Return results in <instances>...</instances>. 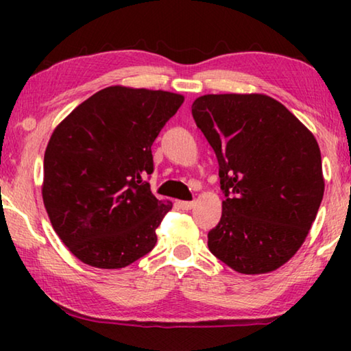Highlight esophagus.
I'll return each mask as SVG.
<instances>
[{
  "instance_id": "obj_1",
  "label": "esophagus",
  "mask_w": 351,
  "mask_h": 351,
  "mask_svg": "<svg viewBox=\"0 0 351 351\" xmlns=\"http://www.w3.org/2000/svg\"><path fill=\"white\" fill-rule=\"evenodd\" d=\"M178 204H180V207H181L182 210H190L193 207L195 203H193V201H180V203H178Z\"/></svg>"
}]
</instances>
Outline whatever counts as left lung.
Here are the masks:
<instances>
[{
  "mask_svg": "<svg viewBox=\"0 0 351 351\" xmlns=\"http://www.w3.org/2000/svg\"><path fill=\"white\" fill-rule=\"evenodd\" d=\"M192 116L217 154L224 193L221 219L207 234L210 252L241 274L280 268L305 241L324 198L316 139L263 94H207Z\"/></svg>",
  "mask_w": 351,
  "mask_h": 351,
  "instance_id": "1",
  "label": "left lung"
}]
</instances>
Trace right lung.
<instances>
[{
	"label": "right lung",
	"mask_w": 351,
	"mask_h": 351,
	"mask_svg": "<svg viewBox=\"0 0 351 351\" xmlns=\"http://www.w3.org/2000/svg\"><path fill=\"white\" fill-rule=\"evenodd\" d=\"M184 102L180 94L108 86L80 104L45 152L43 203L52 228L77 258L119 269L156 245L171 203L150 184L152 145Z\"/></svg>",
	"instance_id": "obj_1"
}]
</instances>
